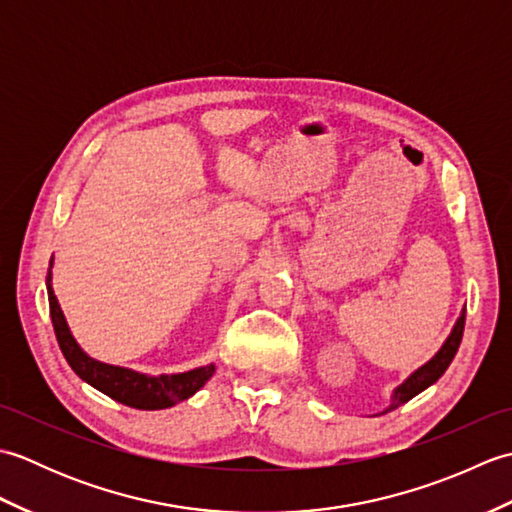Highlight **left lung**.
<instances>
[{
  "label": "left lung",
  "mask_w": 512,
  "mask_h": 512,
  "mask_svg": "<svg viewBox=\"0 0 512 512\" xmlns=\"http://www.w3.org/2000/svg\"><path fill=\"white\" fill-rule=\"evenodd\" d=\"M464 319H466V308L462 310V314L458 317V321H455L451 334L447 336V341L442 343V347H440V350L436 352V356H433L431 361L424 363L422 367H418L416 372H413V374L405 380V383H400V385L394 389V394H391L389 407H387L383 413H387V411H394L396 407L405 405L407 400H411L413 396H418L420 391H424L427 387H431V385L436 383V380H438L444 372H447V367L451 365L453 356H455V352H458V347H460V343H462Z\"/></svg>",
  "instance_id": "obj_1"
}]
</instances>
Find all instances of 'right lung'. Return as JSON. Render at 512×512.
I'll return each instance as SVG.
<instances>
[{
	"label": "right lung",
	"instance_id": "obj_1",
	"mask_svg": "<svg viewBox=\"0 0 512 512\" xmlns=\"http://www.w3.org/2000/svg\"><path fill=\"white\" fill-rule=\"evenodd\" d=\"M52 268V259H50ZM48 301H50V319L54 325V334H57V341L65 361L74 369V374L79 376L85 383L92 385L94 389L103 391L105 396H110L116 402H123L127 407L134 409H167L178 405V402L191 398L195 391L202 389L206 380L215 374V365H204L195 367L191 372L182 374H160V376H149L134 372L129 367H118V365H107L96 361V358L88 356L81 345L76 343L72 336L68 321L63 317V310L59 306L57 297H54L52 290V273H48Z\"/></svg>",
	"mask_w": 512,
	"mask_h": 512
}]
</instances>
